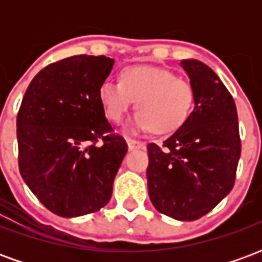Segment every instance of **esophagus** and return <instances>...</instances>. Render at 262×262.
I'll return each mask as SVG.
<instances>
[{
  "label": "esophagus",
  "instance_id": "esophagus-1",
  "mask_svg": "<svg viewBox=\"0 0 262 262\" xmlns=\"http://www.w3.org/2000/svg\"><path fill=\"white\" fill-rule=\"evenodd\" d=\"M127 147L129 150H135V148H143L144 147V143L139 142V140H133V139H127Z\"/></svg>",
  "mask_w": 262,
  "mask_h": 262
}]
</instances>
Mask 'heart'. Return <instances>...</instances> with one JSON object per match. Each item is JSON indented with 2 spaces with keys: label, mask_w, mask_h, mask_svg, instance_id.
Instances as JSON below:
<instances>
[{
  "label": "heart",
  "mask_w": 262,
  "mask_h": 262,
  "mask_svg": "<svg viewBox=\"0 0 262 262\" xmlns=\"http://www.w3.org/2000/svg\"><path fill=\"white\" fill-rule=\"evenodd\" d=\"M98 98L109 120L120 123L136 101L132 130L151 129L165 133L180 127L191 114L192 85L171 71L151 66H135L122 71L119 81H103Z\"/></svg>",
  "instance_id": "b5f03b06"
}]
</instances>
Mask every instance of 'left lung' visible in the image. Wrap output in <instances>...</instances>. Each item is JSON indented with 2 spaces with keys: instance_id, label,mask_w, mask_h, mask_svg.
<instances>
[{
  "instance_id": "obj_1",
  "label": "left lung",
  "mask_w": 262,
  "mask_h": 262,
  "mask_svg": "<svg viewBox=\"0 0 262 262\" xmlns=\"http://www.w3.org/2000/svg\"><path fill=\"white\" fill-rule=\"evenodd\" d=\"M195 108L164 142L147 144L148 196L154 208L177 220H196L230 192L242 140L236 103L213 70L181 60Z\"/></svg>"
}]
</instances>
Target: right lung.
<instances>
[{"label": "right lung", "mask_w": 262, "mask_h": 262, "mask_svg": "<svg viewBox=\"0 0 262 262\" xmlns=\"http://www.w3.org/2000/svg\"><path fill=\"white\" fill-rule=\"evenodd\" d=\"M112 67L114 59L86 54L52 63L35 75L20 103V176L63 217L94 213L109 202L127 151L125 139L112 135L98 98Z\"/></svg>", "instance_id": "1"}]
</instances>
